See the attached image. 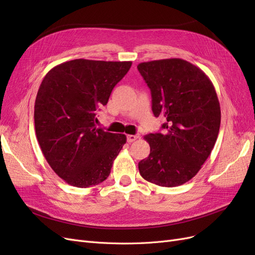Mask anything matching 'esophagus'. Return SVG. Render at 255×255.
Listing matches in <instances>:
<instances>
[{
  "label": "esophagus",
  "mask_w": 255,
  "mask_h": 255,
  "mask_svg": "<svg viewBox=\"0 0 255 255\" xmlns=\"http://www.w3.org/2000/svg\"><path fill=\"white\" fill-rule=\"evenodd\" d=\"M137 139H139V135H128L127 136L128 142H134Z\"/></svg>",
  "instance_id": "1"
}]
</instances>
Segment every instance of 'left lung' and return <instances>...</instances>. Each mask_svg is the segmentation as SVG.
I'll return each instance as SVG.
<instances>
[{"label":"left lung","instance_id":"left-lung-1","mask_svg":"<svg viewBox=\"0 0 255 255\" xmlns=\"http://www.w3.org/2000/svg\"><path fill=\"white\" fill-rule=\"evenodd\" d=\"M137 69L151 90L154 116L166 118L165 134L144 136L150 154L138 169L144 180L158 186H179L198 173L217 140V94L201 69L184 59L146 61Z\"/></svg>","mask_w":255,"mask_h":255}]
</instances>
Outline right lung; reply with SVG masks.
Listing matches in <instances>:
<instances>
[{"instance_id":"obj_1","label":"right lung","mask_w":255,"mask_h":255,"mask_svg":"<svg viewBox=\"0 0 255 255\" xmlns=\"http://www.w3.org/2000/svg\"><path fill=\"white\" fill-rule=\"evenodd\" d=\"M132 61L74 59L47 73L35 101V129L49 165L66 183L95 186L111 173L125 134L96 127L97 114Z\"/></svg>"}]
</instances>
